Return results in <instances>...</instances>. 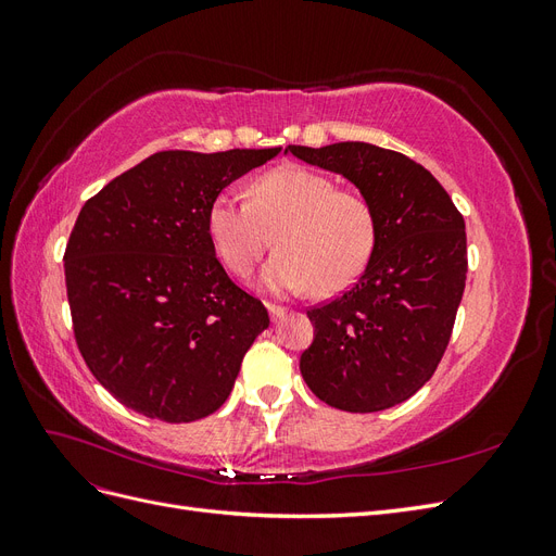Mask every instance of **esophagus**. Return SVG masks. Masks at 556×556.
Here are the masks:
<instances>
[{"label": "esophagus", "mask_w": 556, "mask_h": 556, "mask_svg": "<svg viewBox=\"0 0 556 556\" xmlns=\"http://www.w3.org/2000/svg\"><path fill=\"white\" fill-rule=\"evenodd\" d=\"M268 315H271L274 323H278V319H282L285 315H288V308L276 306V304H268Z\"/></svg>", "instance_id": "1"}]
</instances>
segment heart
I'll return each instance as SVG.
<instances>
[{
	"instance_id": "obj_1",
	"label": "heart",
	"mask_w": 556,
	"mask_h": 556,
	"mask_svg": "<svg viewBox=\"0 0 556 556\" xmlns=\"http://www.w3.org/2000/svg\"><path fill=\"white\" fill-rule=\"evenodd\" d=\"M208 237L231 274L248 276L264 252L262 285L288 294L315 288L339 292L355 282L378 241L371 199L345 190L327 174L285 164L250 182V199L223 192L208 208Z\"/></svg>"
}]
</instances>
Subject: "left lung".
<instances>
[{"mask_svg":"<svg viewBox=\"0 0 556 556\" xmlns=\"http://www.w3.org/2000/svg\"><path fill=\"white\" fill-rule=\"evenodd\" d=\"M288 150L355 182L378 215L359 280L308 311L315 339L301 376L339 410L392 408L433 376L450 343L468 271L464 217L422 164L394 150L362 141Z\"/></svg>","mask_w":556,"mask_h":556,"instance_id":"left-lung-1","label":"left lung"}]
</instances>
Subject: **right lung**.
Instances as JSON below:
<instances>
[{
  "label": "right lung",
  "instance_id": "add662e5",
  "mask_svg": "<svg viewBox=\"0 0 556 556\" xmlns=\"http://www.w3.org/2000/svg\"><path fill=\"white\" fill-rule=\"evenodd\" d=\"M278 153L162 150L80 208L64 250L74 336L123 406L176 425L227 401L268 313L217 262L208 208Z\"/></svg>",
  "mask_w": 556,
  "mask_h": 556
}]
</instances>
